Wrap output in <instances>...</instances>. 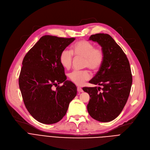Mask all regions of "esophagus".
<instances>
[{
    "label": "esophagus",
    "instance_id": "esophagus-1",
    "mask_svg": "<svg viewBox=\"0 0 150 150\" xmlns=\"http://www.w3.org/2000/svg\"><path fill=\"white\" fill-rule=\"evenodd\" d=\"M77 91H78V92H82L83 91L82 88L81 87H79V86H78V87L77 88Z\"/></svg>",
    "mask_w": 150,
    "mask_h": 150
}]
</instances>
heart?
<instances>
[{"mask_svg":"<svg viewBox=\"0 0 150 150\" xmlns=\"http://www.w3.org/2000/svg\"><path fill=\"white\" fill-rule=\"evenodd\" d=\"M76 57L84 58V67H89L93 71L98 70L103 64L104 52L99 47L87 40H81L74 44L71 49ZM67 49L63 50L60 53L59 61L62 67L69 69L72 63V54ZM91 73L88 70H74L69 74V77L74 83L81 85L91 78Z\"/></svg>","mask_w":150,"mask_h":150,"instance_id":"1","label":"heart"}]
</instances>
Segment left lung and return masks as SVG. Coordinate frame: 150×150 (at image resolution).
I'll use <instances>...</instances> for the list:
<instances>
[{
  "instance_id": "left-lung-1",
  "label": "left lung",
  "mask_w": 150,
  "mask_h": 150,
  "mask_svg": "<svg viewBox=\"0 0 150 150\" xmlns=\"http://www.w3.org/2000/svg\"><path fill=\"white\" fill-rule=\"evenodd\" d=\"M89 39L101 47L104 61L89 81L100 86L83 88L91 97L88 111L97 121L111 122L121 113L129 96L132 82L129 62L121 47L108 34L92 35Z\"/></svg>"
}]
</instances>
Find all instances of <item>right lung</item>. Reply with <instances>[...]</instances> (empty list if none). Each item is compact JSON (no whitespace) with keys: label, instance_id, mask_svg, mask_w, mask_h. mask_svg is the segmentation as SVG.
Listing matches in <instances>:
<instances>
[{"label":"right lung","instance_id":"obj_1","mask_svg":"<svg viewBox=\"0 0 150 150\" xmlns=\"http://www.w3.org/2000/svg\"><path fill=\"white\" fill-rule=\"evenodd\" d=\"M75 39L43 36L23 58L19 88L27 109L39 122L53 124L60 121L76 96V86L66 80L59 61L61 52ZM63 82L62 86H57ZM53 85L57 87L54 91Z\"/></svg>","mask_w":150,"mask_h":150}]
</instances>
